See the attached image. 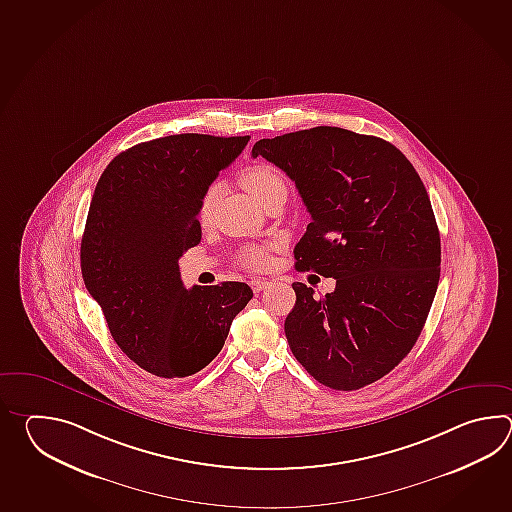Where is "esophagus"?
Returning a JSON list of instances; mask_svg holds the SVG:
<instances>
[{"label":"esophagus","mask_w":512,"mask_h":512,"mask_svg":"<svg viewBox=\"0 0 512 512\" xmlns=\"http://www.w3.org/2000/svg\"><path fill=\"white\" fill-rule=\"evenodd\" d=\"M267 285H269V282H267V280H261V278H254L251 282L254 294H260L263 289H267Z\"/></svg>","instance_id":"1"}]
</instances>
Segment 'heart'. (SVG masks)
Wrapping results in <instances>:
<instances>
[{"mask_svg":"<svg viewBox=\"0 0 512 512\" xmlns=\"http://www.w3.org/2000/svg\"><path fill=\"white\" fill-rule=\"evenodd\" d=\"M241 183L251 192L252 196L260 201L261 205L269 197L276 196L280 192L287 194V183L283 179L282 172L278 168H274L272 164L256 163L245 168L241 174ZM216 196H218V186H210L199 205L201 221H208L212 216ZM240 263L249 271H261L269 265V251L265 247H258V245L247 247L245 251H241Z\"/></svg>","mask_w":512,"mask_h":512,"instance_id":"b5f03b06","label":"heart"}]
</instances>
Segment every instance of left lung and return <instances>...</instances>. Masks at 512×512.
Returning <instances> with one entry per match:
<instances>
[{"label": "left lung", "instance_id": "left-lung-1", "mask_svg": "<svg viewBox=\"0 0 512 512\" xmlns=\"http://www.w3.org/2000/svg\"><path fill=\"white\" fill-rule=\"evenodd\" d=\"M258 155L293 179L311 214L294 267L337 280L320 298L293 283L294 357L333 390L379 381L414 348L439 283L441 240L421 177L390 142L331 126L261 139Z\"/></svg>", "mask_w": 512, "mask_h": 512}]
</instances>
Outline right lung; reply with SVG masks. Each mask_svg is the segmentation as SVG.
<instances>
[{
  "label": "right lung",
  "instance_id": "add662e5",
  "mask_svg": "<svg viewBox=\"0 0 512 512\" xmlns=\"http://www.w3.org/2000/svg\"><path fill=\"white\" fill-rule=\"evenodd\" d=\"M249 139L181 133L141 142L98 179L80 243L82 278L119 348L157 377L208 366L252 298L247 283L186 289L179 274V258L201 241V199Z\"/></svg>",
  "mask_w": 512,
  "mask_h": 512
}]
</instances>
